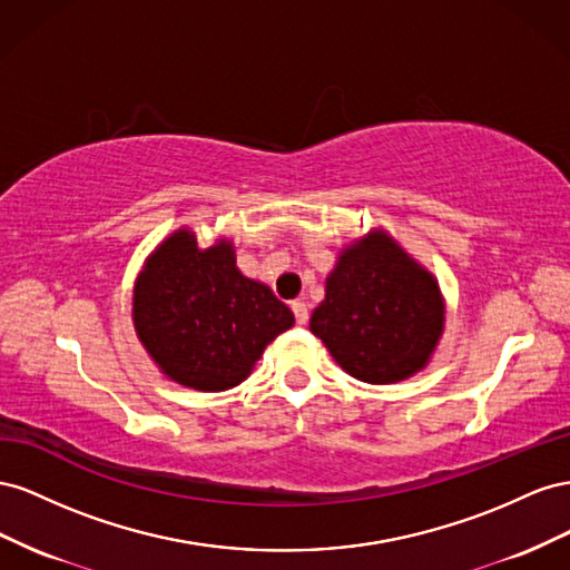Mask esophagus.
<instances>
[{"label":"esophagus","mask_w":570,"mask_h":570,"mask_svg":"<svg viewBox=\"0 0 570 570\" xmlns=\"http://www.w3.org/2000/svg\"><path fill=\"white\" fill-rule=\"evenodd\" d=\"M291 311H294L298 324H305V322H307V305H305L303 301H294V303H291Z\"/></svg>","instance_id":"34e87169"}]
</instances>
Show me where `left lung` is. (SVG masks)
<instances>
[{
  "mask_svg": "<svg viewBox=\"0 0 570 570\" xmlns=\"http://www.w3.org/2000/svg\"><path fill=\"white\" fill-rule=\"evenodd\" d=\"M446 303L436 276L384 229L341 248L311 332L338 367L367 384H396L432 361Z\"/></svg>",
  "mask_w": 570,
  "mask_h": 570,
  "instance_id": "left-lung-1",
  "label": "left lung"
}]
</instances>
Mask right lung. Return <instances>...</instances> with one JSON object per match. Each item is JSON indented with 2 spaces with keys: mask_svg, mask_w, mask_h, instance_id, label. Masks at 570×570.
<instances>
[{
  "mask_svg": "<svg viewBox=\"0 0 570 570\" xmlns=\"http://www.w3.org/2000/svg\"><path fill=\"white\" fill-rule=\"evenodd\" d=\"M131 313L136 336L161 375L195 392L238 386L296 322L267 284L236 267L234 240L200 248L188 226L145 257Z\"/></svg>",
  "mask_w": 570,
  "mask_h": 570,
  "instance_id": "1",
  "label": "right lung"
}]
</instances>
